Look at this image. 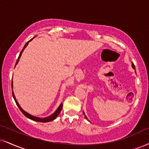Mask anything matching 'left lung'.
<instances>
[{"mask_svg":"<svg viewBox=\"0 0 149 149\" xmlns=\"http://www.w3.org/2000/svg\"><path fill=\"white\" fill-rule=\"evenodd\" d=\"M132 67H133V69H135V65H134L133 63H132ZM83 113H84V116H85V117H86V119H88V118H87V117L85 115V113H84V112H83ZM89 121V120H88Z\"/></svg>","mask_w":149,"mask_h":149,"instance_id":"1","label":"left lung"}]
</instances>
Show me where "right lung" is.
Here are the masks:
<instances>
[{
	"label": "right lung",
	"instance_id": "right-lung-1",
	"mask_svg": "<svg viewBox=\"0 0 149 149\" xmlns=\"http://www.w3.org/2000/svg\"><path fill=\"white\" fill-rule=\"evenodd\" d=\"M33 39V38H32V39L31 40H30V41H27V43H26V44H25V45H24V47L23 48V49H22L21 50V53H20V54H19V56H18V59H17V61H16V64L18 63V61H19V58H20V57H21V54H22V53H23V50H24V49L25 48V47H27V45H28V43H29V42L30 41H32V40ZM16 65H15V66H16ZM13 82H12V88L13 87ZM12 95H13V97H14V100H15V102H16V105L18 106V107L19 108V109L21 110V111L22 112V113H23V114L24 115H25V117H27V118H29V119H32V120H34V121H36V122H51V121H52V120H54V119H55L56 118V117H57V116L58 115H59V113H61V109H62V107H63V104H62V103L61 104H60V106H58V108H57V109L56 110V111L54 112V113H52V115H49V116H48V117H44V118H41V117H34V116H33V115H30V114H29V113H27V112H25V111H23V109H22V108L21 107V106H20V105H19V104H18V102L17 101H16V97H15V95H14V92L12 91Z\"/></svg>",
	"mask_w": 149,
	"mask_h": 149
}]
</instances>
